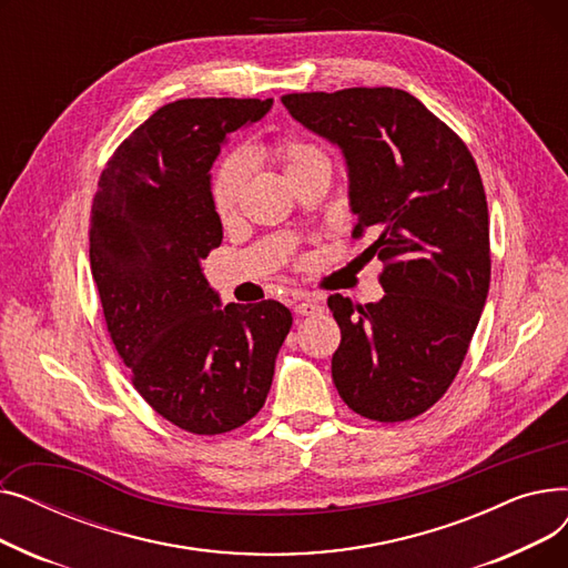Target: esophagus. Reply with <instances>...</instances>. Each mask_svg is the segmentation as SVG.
Listing matches in <instances>:
<instances>
[{
	"mask_svg": "<svg viewBox=\"0 0 568 568\" xmlns=\"http://www.w3.org/2000/svg\"><path fill=\"white\" fill-rule=\"evenodd\" d=\"M294 311H296V315H317L320 311H322V306L317 304V302H311V300H306V302H300L294 306Z\"/></svg>",
	"mask_w": 568,
	"mask_h": 568,
	"instance_id": "34e87169",
	"label": "esophagus"
}]
</instances>
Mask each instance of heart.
<instances>
[{
  "instance_id": "obj_1",
  "label": "heart",
  "mask_w": 568,
  "mask_h": 568,
  "mask_svg": "<svg viewBox=\"0 0 568 568\" xmlns=\"http://www.w3.org/2000/svg\"><path fill=\"white\" fill-rule=\"evenodd\" d=\"M266 152L281 165L290 184L300 174L308 172L311 168L329 165V159H326L322 149L302 138H278L266 146ZM244 184H246L244 159L242 156L225 159L212 179V204H214V212L221 219H227L234 214L239 197H242Z\"/></svg>"
}]
</instances>
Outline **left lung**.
I'll return each mask as SVG.
<instances>
[{"instance_id": "1", "label": "left lung", "mask_w": 568, "mask_h": 568, "mask_svg": "<svg viewBox=\"0 0 568 568\" xmlns=\"http://www.w3.org/2000/svg\"><path fill=\"white\" fill-rule=\"evenodd\" d=\"M287 112L336 144L347 165L352 236L384 262V296L332 294L341 326L334 384L366 419L407 422L449 389L490 287L488 204L465 142L394 87L287 94Z\"/></svg>"}]
</instances>
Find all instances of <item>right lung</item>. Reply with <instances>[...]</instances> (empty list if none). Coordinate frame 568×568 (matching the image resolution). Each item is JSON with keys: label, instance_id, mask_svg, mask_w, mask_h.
<instances>
[{"label": "right lung", "instance_id": "obj_1", "mask_svg": "<svg viewBox=\"0 0 568 568\" xmlns=\"http://www.w3.org/2000/svg\"><path fill=\"white\" fill-rule=\"evenodd\" d=\"M274 99H182L159 108L108 161L89 225V262L116 354L138 394L195 435L251 422L274 379L292 313L221 306L202 260L221 246L212 170L221 144Z\"/></svg>", "mask_w": 568, "mask_h": 568}]
</instances>
